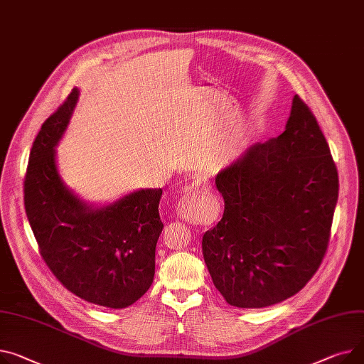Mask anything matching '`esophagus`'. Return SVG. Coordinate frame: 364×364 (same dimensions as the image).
Segmentation results:
<instances>
[{
  "label": "esophagus",
  "mask_w": 364,
  "mask_h": 364,
  "mask_svg": "<svg viewBox=\"0 0 364 364\" xmlns=\"http://www.w3.org/2000/svg\"><path fill=\"white\" fill-rule=\"evenodd\" d=\"M206 195V187L200 183H193L183 190V195L176 205L177 215L186 221H199L203 216V209L200 208V198Z\"/></svg>",
  "instance_id": "obj_1"
}]
</instances>
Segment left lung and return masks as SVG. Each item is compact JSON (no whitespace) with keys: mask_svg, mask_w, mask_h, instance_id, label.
<instances>
[{"mask_svg":"<svg viewBox=\"0 0 364 364\" xmlns=\"http://www.w3.org/2000/svg\"><path fill=\"white\" fill-rule=\"evenodd\" d=\"M215 184L224 215L202 240L215 288L243 309L297 294L325 257L340 188L328 141L299 95L285 132L253 144Z\"/></svg>","mask_w":364,"mask_h":364,"instance_id":"1","label":"left lung"}]
</instances>
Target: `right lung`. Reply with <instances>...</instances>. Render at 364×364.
<instances>
[{
	"instance_id": "1",
	"label": "right lung",
	"mask_w": 364,
	"mask_h": 364,
	"mask_svg": "<svg viewBox=\"0 0 364 364\" xmlns=\"http://www.w3.org/2000/svg\"><path fill=\"white\" fill-rule=\"evenodd\" d=\"M77 89L45 119L24 174V209L39 255L68 291L111 309L137 301L152 285L155 247L164 224L162 188L139 190L93 209L65 188L55 166V144L77 102Z\"/></svg>"
}]
</instances>
